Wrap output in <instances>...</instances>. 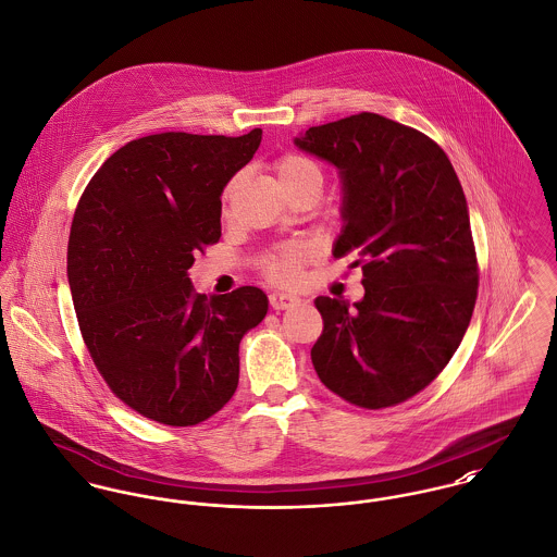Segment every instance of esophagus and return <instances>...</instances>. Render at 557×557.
<instances>
[{
  "mask_svg": "<svg viewBox=\"0 0 557 557\" xmlns=\"http://www.w3.org/2000/svg\"><path fill=\"white\" fill-rule=\"evenodd\" d=\"M296 304H300V298L292 296V294H272L270 296V306L274 310H287V308H292Z\"/></svg>",
  "mask_w": 557,
  "mask_h": 557,
  "instance_id": "obj_1",
  "label": "esophagus"
}]
</instances>
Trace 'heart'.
<instances>
[{
  "mask_svg": "<svg viewBox=\"0 0 557 557\" xmlns=\"http://www.w3.org/2000/svg\"><path fill=\"white\" fill-rule=\"evenodd\" d=\"M276 176L281 181V185L285 187V191L292 196L298 189H302L306 185H317L321 189L323 183V174L317 168V163H312L310 159L300 157V154H287L276 163ZM236 181L225 189L223 194V208L227 212V206L232 200ZM312 257V247L306 243H292L285 245L281 249H276L274 253L268 255L263 261V270L265 274L281 285H292L300 278V270L306 259Z\"/></svg>",
  "mask_w": 557,
  "mask_h": 557,
  "instance_id": "1",
  "label": "heart"
}]
</instances>
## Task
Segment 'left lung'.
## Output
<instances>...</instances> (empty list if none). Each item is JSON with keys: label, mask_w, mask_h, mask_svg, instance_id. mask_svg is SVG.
Here are the masks:
<instances>
[{"label": "left lung", "mask_w": 557, "mask_h": 557, "mask_svg": "<svg viewBox=\"0 0 557 557\" xmlns=\"http://www.w3.org/2000/svg\"><path fill=\"white\" fill-rule=\"evenodd\" d=\"M294 145L338 170L334 257L366 259L359 302L314 300L323 334L312 366L351 405H400L449 363L474 310L476 253L456 170L434 140L374 112L310 127Z\"/></svg>", "instance_id": "obj_1"}]
</instances>
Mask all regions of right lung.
Returning a JSON list of instances; mask_svg holds the SVG:
<instances>
[{"label":"right lung","instance_id":"add662e5","mask_svg":"<svg viewBox=\"0 0 557 557\" xmlns=\"http://www.w3.org/2000/svg\"><path fill=\"white\" fill-rule=\"evenodd\" d=\"M261 143L185 132L112 152L87 185L67 243L85 345L108 387L165 425H196L238 387L240 341L268 312L259 287L196 294L194 255L221 238V194Z\"/></svg>","mask_w":557,"mask_h":557}]
</instances>
